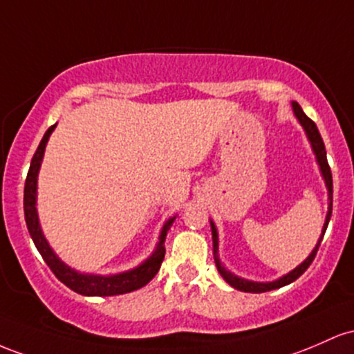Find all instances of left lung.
I'll return each instance as SVG.
<instances>
[{
    "label": "left lung",
    "instance_id": "obj_1",
    "mask_svg": "<svg viewBox=\"0 0 354 354\" xmlns=\"http://www.w3.org/2000/svg\"><path fill=\"white\" fill-rule=\"evenodd\" d=\"M292 110H295L297 120L301 122V125L304 127L306 133H308L309 142H311L313 150H315V153H316L317 164H319L321 172H323L324 180H326V187H328V192H329V210H328V216H326V222H324V227H323V234H321V239L317 241L316 248L313 249L311 254H309L308 259H306L301 266H297L295 271L286 274L284 277H281V279L274 281V283H252V281L241 279V277L234 276V274H230L229 271H225V269L222 268L221 263H219V257H217V244H219V242H217L216 225H214V222H210V229H212V241H214V257H216L217 269H219L221 276L224 277V279L227 281V283L232 286V288L239 289V291H244V292H266V291H272V289L283 288V286L291 284L292 281H296L297 277H299L301 274H303L306 269H308L309 266H311L313 261H315L317 249H319L321 241H323L324 232H326L328 222H329V219H331V210H333V176H331V169H329L328 158H326V149H324V142H323V138H321L319 130H317L316 124L311 120V118L308 117V115L303 112V109H301V106H299V103L292 102Z\"/></svg>",
    "mask_w": 354,
    "mask_h": 354
}]
</instances>
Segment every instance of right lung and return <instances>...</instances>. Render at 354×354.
Wrapping results in <instances>:
<instances>
[{
    "label": "right lung",
    "instance_id": "add662e5",
    "mask_svg": "<svg viewBox=\"0 0 354 354\" xmlns=\"http://www.w3.org/2000/svg\"><path fill=\"white\" fill-rule=\"evenodd\" d=\"M57 125H51L43 135L41 142H39L37 152H35L33 158H31L30 170H28L26 182H25V198H23V205H25V221L30 230V236L33 239L35 245L41 254V257L45 259V263L48 264V268L53 271L55 276L62 281L63 284L68 286L71 291L78 292L83 296H117V295H125V292H132L135 289L144 288L147 283L152 281V277L156 276L160 269L162 261L165 257V236L167 230L170 229L172 222L176 217L169 219L165 222L164 229L160 232V241L156 252L145 261L144 264L138 266V268L132 269V271H127L122 274H115V276H91V274H80L73 269H70L68 266H65L62 261L55 256V252L51 251V248L46 242L45 236H43L41 229H39L38 222V214H37V177L39 165H41L43 153H45L46 142H48L51 132Z\"/></svg>",
    "mask_w": 354,
    "mask_h": 354
}]
</instances>
